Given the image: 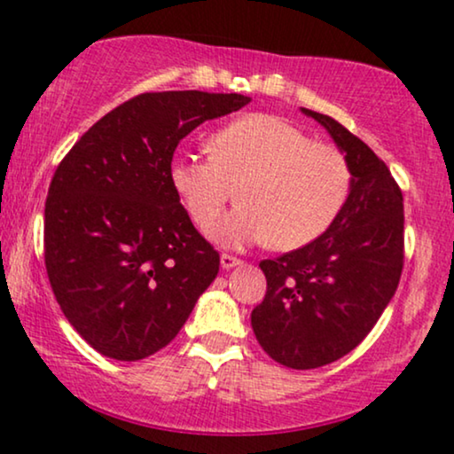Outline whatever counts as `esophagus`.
<instances>
[{"mask_svg":"<svg viewBox=\"0 0 454 454\" xmlns=\"http://www.w3.org/2000/svg\"><path fill=\"white\" fill-rule=\"evenodd\" d=\"M220 264H222L223 270H228V269L239 267V264H241V260L231 256V254H222V256H220Z\"/></svg>","mask_w":454,"mask_h":454,"instance_id":"obj_1","label":"esophagus"}]
</instances>
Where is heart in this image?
<instances>
[{"label":"heart","instance_id":"1","mask_svg":"<svg viewBox=\"0 0 454 454\" xmlns=\"http://www.w3.org/2000/svg\"><path fill=\"white\" fill-rule=\"evenodd\" d=\"M209 147L211 158L176 155L170 184L202 228L238 190V209L209 226L213 241L290 252L322 237L346 205L352 176L341 151L284 119L247 114L213 134Z\"/></svg>","mask_w":454,"mask_h":454}]
</instances>
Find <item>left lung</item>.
Masks as SVG:
<instances>
[{
	"mask_svg": "<svg viewBox=\"0 0 454 454\" xmlns=\"http://www.w3.org/2000/svg\"><path fill=\"white\" fill-rule=\"evenodd\" d=\"M301 111L346 155L350 192L322 237L260 262L267 294L252 311V328L273 361L316 369L354 350L393 299L403 269V196L361 138L328 114Z\"/></svg>",
	"mask_w": 454,
	"mask_h": 454,
	"instance_id": "1",
	"label": "left lung"
}]
</instances>
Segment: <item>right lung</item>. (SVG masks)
I'll use <instances>...</instances> for the list:
<instances>
[{
    "mask_svg": "<svg viewBox=\"0 0 454 454\" xmlns=\"http://www.w3.org/2000/svg\"><path fill=\"white\" fill-rule=\"evenodd\" d=\"M241 93H140L104 114L57 166L44 262L57 303L93 350L140 361L175 340L220 270L170 184L181 138L239 111Z\"/></svg>",
    "mask_w": 454,
    "mask_h": 454,
    "instance_id": "add662e5",
    "label": "right lung"
}]
</instances>
